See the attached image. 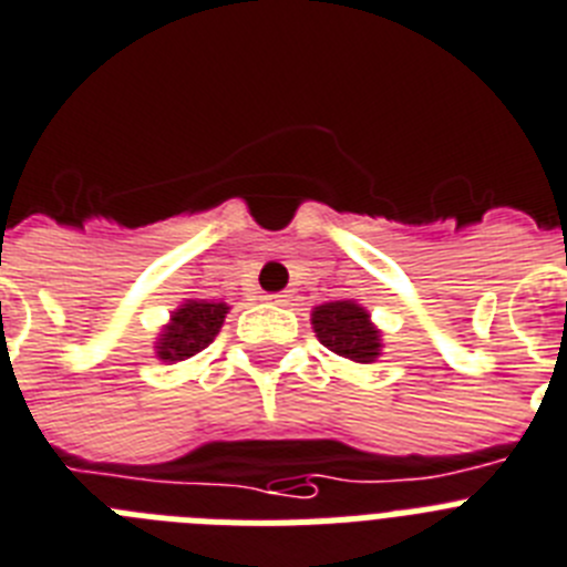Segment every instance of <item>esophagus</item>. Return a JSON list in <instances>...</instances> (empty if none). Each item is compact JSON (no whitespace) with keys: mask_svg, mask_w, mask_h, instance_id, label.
Listing matches in <instances>:
<instances>
[{"mask_svg":"<svg viewBox=\"0 0 567 567\" xmlns=\"http://www.w3.org/2000/svg\"><path fill=\"white\" fill-rule=\"evenodd\" d=\"M266 301L275 303V307H284V303L289 301V295H284V292H272V295H266Z\"/></svg>","mask_w":567,"mask_h":567,"instance_id":"1","label":"esophagus"}]
</instances>
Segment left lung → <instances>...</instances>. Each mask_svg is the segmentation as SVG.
<instances>
[{
  "mask_svg": "<svg viewBox=\"0 0 567 567\" xmlns=\"http://www.w3.org/2000/svg\"><path fill=\"white\" fill-rule=\"evenodd\" d=\"M318 341L336 355L367 364L379 355V330L370 323L367 309L352 301H332L312 312Z\"/></svg>",
  "mask_w": 567,
  "mask_h": 567,
  "instance_id": "8db88e82",
  "label": "left lung"
}]
</instances>
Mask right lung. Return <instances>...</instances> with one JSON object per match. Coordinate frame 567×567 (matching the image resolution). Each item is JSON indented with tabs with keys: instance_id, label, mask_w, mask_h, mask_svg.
<instances>
[{
	"instance_id": "right-lung-1",
	"label": "right lung",
	"mask_w": 567,
	"mask_h": 567,
	"mask_svg": "<svg viewBox=\"0 0 567 567\" xmlns=\"http://www.w3.org/2000/svg\"><path fill=\"white\" fill-rule=\"evenodd\" d=\"M226 303L188 301L172 316L163 338L157 343V352L163 361H183V358L197 355L206 350L215 336L220 332V323L226 318Z\"/></svg>"
}]
</instances>
